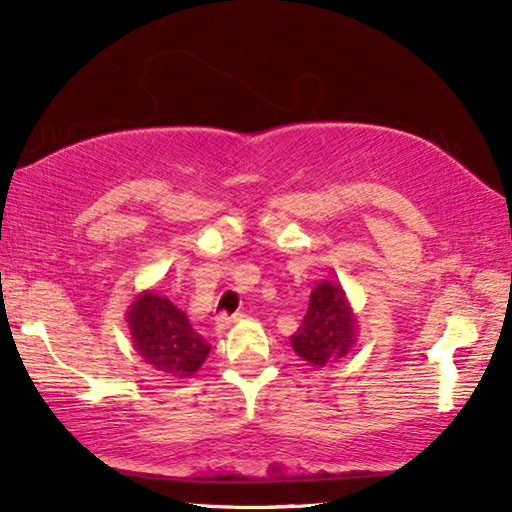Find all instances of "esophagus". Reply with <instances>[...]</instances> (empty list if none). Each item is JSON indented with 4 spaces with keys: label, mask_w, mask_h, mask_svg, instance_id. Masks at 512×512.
Instances as JSON below:
<instances>
[{
    "label": "esophagus",
    "mask_w": 512,
    "mask_h": 512,
    "mask_svg": "<svg viewBox=\"0 0 512 512\" xmlns=\"http://www.w3.org/2000/svg\"><path fill=\"white\" fill-rule=\"evenodd\" d=\"M240 317H242L240 312H237V314H226V312H221L219 317H216V333H226L228 328L235 324V321H240Z\"/></svg>",
    "instance_id": "esophagus-1"
}]
</instances>
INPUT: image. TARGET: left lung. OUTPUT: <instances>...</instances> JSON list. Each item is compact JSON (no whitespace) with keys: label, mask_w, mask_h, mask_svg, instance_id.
<instances>
[{"label":"left lung","mask_w":512,"mask_h":512,"mask_svg":"<svg viewBox=\"0 0 512 512\" xmlns=\"http://www.w3.org/2000/svg\"><path fill=\"white\" fill-rule=\"evenodd\" d=\"M354 321L340 284L321 282L310 293L303 324L291 338L293 349L310 366L324 368L335 363L354 345Z\"/></svg>","instance_id":"left-lung-1"}]
</instances>
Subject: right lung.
Listing matches in <instances>:
<instances>
[{
  "mask_svg": "<svg viewBox=\"0 0 512 512\" xmlns=\"http://www.w3.org/2000/svg\"><path fill=\"white\" fill-rule=\"evenodd\" d=\"M132 342L139 356L160 373L191 377L209 354V342L195 333L177 305L146 291L128 312Z\"/></svg>",
  "mask_w": 512,
  "mask_h": 512,
  "instance_id": "obj_1",
  "label": "right lung"
}]
</instances>
